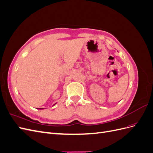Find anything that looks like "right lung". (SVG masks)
Here are the masks:
<instances>
[{"instance_id":"right-lung-1","label":"right lung","mask_w":153,"mask_h":153,"mask_svg":"<svg viewBox=\"0 0 153 153\" xmlns=\"http://www.w3.org/2000/svg\"><path fill=\"white\" fill-rule=\"evenodd\" d=\"M38 109H44V108H38Z\"/></svg>"}]
</instances>
